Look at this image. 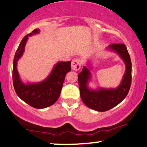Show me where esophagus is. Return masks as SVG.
I'll list each match as a JSON object with an SVG mask.
<instances>
[{
	"label": "esophagus",
	"instance_id": "34e87169",
	"mask_svg": "<svg viewBox=\"0 0 147 147\" xmlns=\"http://www.w3.org/2000/svg\"><path fill=\"white\" fill-rule=\"evenodd\" d=\"M71 67L72 69L75 71H77L80 69L81 67V61L80 59H75L72 61V63H71Z\"/></svg>",
	"mask_w": 147,
	"mask_h": 147
}]
</instances>
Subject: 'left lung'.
I'll return each instance as SVG.
<instances>
[{"label": "left lung", "mask_w": 147, "mask_h": 147, "mask_svg": "<svg viewBox=\"0 0 147 147\" xmlns=\"http://www.w3.org/2000/svg\"><path fill=\"white\" fill-rule=\"evenodd\" d=\"M106 49L117 53L125 63V73L118 87L114 88H98L96 89L90 88L88 83L91 80L92 66L89 61L78 75L79 87L82 101L87 107L98 112H105L119 105L126 97L131 85L132 64L125 45L113 44L109 45Z\"/></svg>", "instance_id": "1"}]
</instances>
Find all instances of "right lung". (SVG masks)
<instances>
[{"label": "right lung", "mask_w": 147, "mask_h": 147, "mask_svg": "<svg viewBox=\"0 0 147 147\" xmlns=\"http://www.w3.org/2000/svg\"><path fill=\"white\" fill-rule=\"evenodd\" d=\"M40 30L35 29L22 39L14 55L12 79L16 93L22 100L37 109L52 105L60 96L66 74L71 71L70 61H59L45 80L36 83H24L17 70V62L23 56L28 37L38 34Z\"/></svg>", "instance_id": "1"}]
</instances>
